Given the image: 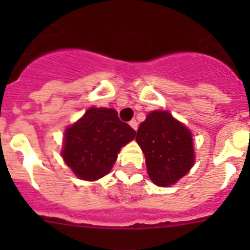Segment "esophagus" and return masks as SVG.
<instances>
[{
	"label": "esophagus",
	"instance_id": "obj_1",
	"mask_svg": "<svg viewBox=\"0 0 250 250\" xmlns=\"http://www.w3.org/2000/svg\"><path fill=\"white\" fill-rule=\"evenodd\" d=\"M129 124H130V126H131L132 129L135 130V131H136V130H138V123H136V120H131Z\"/></svg>",
	"mask_w": 250,
	"mask_h": 250
}]
</instances>
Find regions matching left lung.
I'll return each mask as SVG.
<instances>
[{"mask_svg": "<svg viewBox=\"0 0 250 250\" xmlns=\"http://www.w3.org/2000/svg\"><path fill=\"white\" fill-rule=\"evenodd\" d=\"M136 141L145 155L147 174L159 187H169L191 169V132L167 111H152L140 124Z\"/></svg>", "mask_w": 250, "mask_h": 250, "instance_id": "left-lung-1", "label": "left lung"}]
</instances>
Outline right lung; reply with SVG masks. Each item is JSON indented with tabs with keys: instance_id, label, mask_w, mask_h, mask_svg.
I'll list each match as a JSON object with an SVG mask.
<instances>
[{
	"instance_id": "1",
	"label": "right lung",
	"mask_w": 250,
	"mask_h": 250,
	"mask_svg": "<svg viewBox=\"0 0 250 250\" xmlns=\"http://www.w3.org/2000/svg\"><path fill=\"white\" fill-rule=\"evenodd\" d=\"M135 134L114 109L90 107L66 130L62 158L80 179L98 180L111 170L118 152Z\"/></svg>"
}]
</instances>
